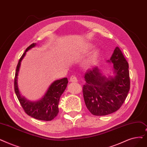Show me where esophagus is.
Segmentation results:
<instances>
[{
    "instance_id": "34e87169",
    "label": "esophagus",
    "mask_w": 147,
    "mask_h": 147,
    "mask_svg": "<svg viewBox=\"0 0 147 147\" xmlns=\"http://www.w3.org/2000/svg\"><path fill=\"white\" fill-rule=\"evenodd\" d=\"M70 81L73 82H77L78 81V79L77 77H76L75 76L72 75L71 77H70Z\"/></svg>"
}]
</instances>
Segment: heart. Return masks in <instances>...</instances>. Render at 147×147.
<instances>
[{
  "mask_svg": "<svg viewBox=\"0 0 147 147\" xmlns=\"http://www.w3.org/2000/svg\"><path fill=\"white\" fill-rule=\"evenodd\" d=\"M95 57H96V56H95V54L93 55H92V56L90 57V58H89L88 59V61H87V63H88V64H89V63H92V62L94 61V60L95 59Z\"/></svg>",
  "mask_w": 147,
  "mask_h": 147,
  "instance_id": "b5f03b06",
  "label": "heart"
}]
</instances>
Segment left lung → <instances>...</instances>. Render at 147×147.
I'll return each mask as SVG.
<instances>
[{
  "label": "left lung",
  "mask_w": 147,
  "mask_h": 147,
  "mask_svg": "<svg viewBox=\"0 0 147 147\" xmlns=\"http://www.w3.org/2000/svg\"><path fill=\"white\" fill-rule=\"evenodd\" d=\"M108 61L113 63L114 77L106 78L97 67L85 74L84 98L87 109L94 115H107L118 111L130 90L129 63L118 47Z\"/></svg>",
  "instance_id": "left-lung-1"
}]
</instances>
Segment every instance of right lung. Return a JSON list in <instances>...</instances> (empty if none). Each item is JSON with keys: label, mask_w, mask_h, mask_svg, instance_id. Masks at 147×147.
<instances>
[{"label": "right lung", "mask_w": 147, "mask_h": 147, "mask_svg": "<svg viewBox=\"0 0 147 147\" xmlns=\"http://www.w3.org/2000/svg\"><path fill=\"white\" fill-rule=\"evenodd\" d=\"M35 45V43H33L30 45L19 59L14 78V91L25 113L28 114L29 116L36 119L48 121L52 120L58 115L59 112L58 104L59 99L61 95L66 89L68 79L67 78H65L55 81L51 84L43 98L39 101L31 102L21 96L17 85V76L20 67L21 61L26 55L27 51L34 47Z\"/></svg>", "instance_id": "add662e5"}]
</instances>
